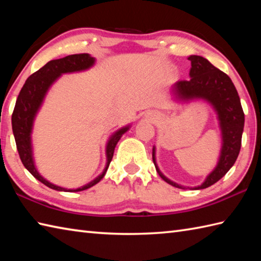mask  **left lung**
Listing matches in <instances>:
<instances>
[{"label":"left lung","mask_w":261,"mask_h":261,"mask_svg":"<svg viewBox=\"0 0 261 261\" xmlns=\"http://www.w3.org/2000/svg\"><path fill=\"white\" fill-rule=\"evenodd\" d=\"M191 69L189 80H180L173 86V93L178 99L203 98L211 103L218 114L223 136V147L219 162L206 181L196 190L213 186L226 174L239 156L241 149L242 132L244 127V113L240 97L229 76L214 66L202 56L191 55ZM152 161L160 176L175 188L185 189L168 180L158 170L155 161V148L152 149Z\"/></svg>","instance_id":"8db88e82"}]
</instances>
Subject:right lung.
Masks as SVG:
<instances>
[{"mask_svg": "<svg viewBox=\"0 0 261 261\" xmlns=\"http://www.w3.org/2000/svg\"><path fill=\"white\" fill-rule=\"evenodd\" d=\"M94 62L95 59L91 58V56L87 53L68 55L62 59L49 61V62L46 63L43 68L36 71L35 73H33L27 80H25L23 87L21 90H20L17 101H15V106L12 113V130L20 160H21L23 166L32 173V175L34 177L44 183L46 187L54 189V190L74 192L83 191L86 190V189L95 186L96 183H98L101 178L104 177L107 168H109L112 158H113L114 149L117 141L121 139L122 135L129 129V126H125L123 129H120L117 132H115V134L111 137V139L107 142L106 147L107 164L104 172L101 173L98 177H96L94 181H91L85 187L75 189V190H66L64 188L54 186L48 181H46L37 172V170H36L33 160L30 134H32L35 115L37 113L39 106L42 105L46 91L48 90L49 86L52 85L62 73L86 70L90 68V66L94 64Z\"/></svg>", "mask_w": 261, "mask_h": 261, "instance_id": "1", "label": "right lung"}]
</instances>
